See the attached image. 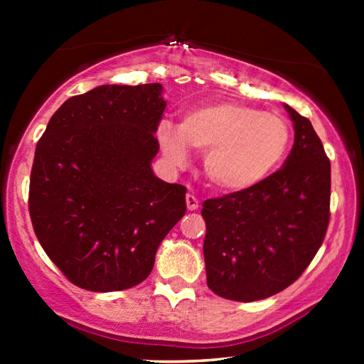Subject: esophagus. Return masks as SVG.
Wrapping results in <instances>:
<instances>
[{"instance_id": "1", "label": "esophagus", "mask_w": 364, "mask_h": 364, "mask_svg": "<svg viewBox=\"0 0 364 364\" xmlns=\"http://www.w3.org/2000/svg\"><path fill=\"white\" fill-rule=\"evenodd\" d=\"M186 202H187L188 210H197L198 208V198L196 196H192V193H187Z\"/></svg>"}]
</instances>
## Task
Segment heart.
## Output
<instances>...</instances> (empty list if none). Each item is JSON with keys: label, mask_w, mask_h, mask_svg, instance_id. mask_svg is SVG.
<instances>
[{"label": "heart", "mask_w": 364, "mask_h": 364, "mask_svg": "<svg viewBox=\"0 0 364 364\" xmlns=\"http://www.w3.org/2000/svg\"><path fill=\"white\" fill-rule=\"evenodd\" d=\"M162 151L182 162L187 147L205 152L203 171L217 191L240 193L267 181L285 161L291 127L285 117L240 102H217L183 114L178 127H159Z\"/></svg>", "instance_id": "b5f03b06"}]
</instances>
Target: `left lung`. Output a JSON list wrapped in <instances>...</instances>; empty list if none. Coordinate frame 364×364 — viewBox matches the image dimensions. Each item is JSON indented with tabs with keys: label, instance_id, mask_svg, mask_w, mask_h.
<instances>
[{
	"label": "left lung",
	"instance_id": "left-lung-1",
	"mask_svg": "<svg viewBox=\"0 0 364 364\" xmlns=\"http://www.w3.org/2000/svg\"><path fill=\"white\" fill-rule=\"evenodd\" d=\"M295 142L280 171L240 193L202 203L207 285L233 301H257L296 282L330 223L331 166L306 117L287 106Z\"/></svg>",
	"mask_w": 364,
	"mask_h": 364
}]
</instances>
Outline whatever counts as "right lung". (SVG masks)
Masks as SVG:
<instances>
[{
	"label": "right lung",
	"mask_w": 364,
	"mask_h": 364,
	"mask_svg": "<svg viewBox=\"0 0 364 364\" xmlns=\"http://www.w3.org/2000/svg\"><path fill=\"white\" fill-rule=\"evenodd\" d=\"M159 82L106 84L69 97L38 141L29 215L43 250L89 291L127 290L152 272L156 252L186 213L181 183L154 176Z\"/></svg>",
	"instance_id": "obj_1"
}]
</instances>
